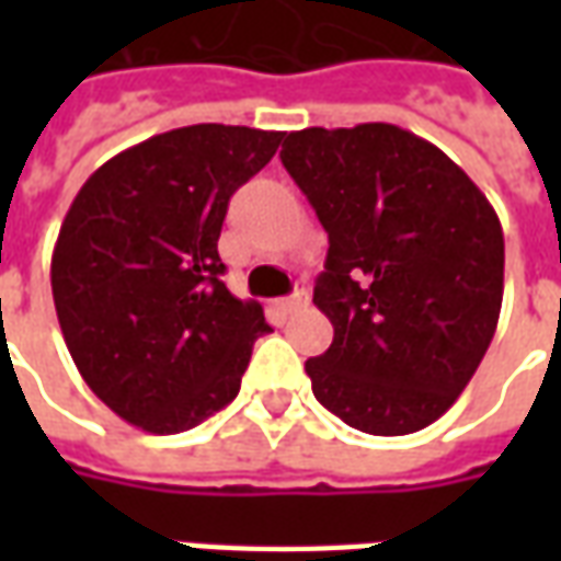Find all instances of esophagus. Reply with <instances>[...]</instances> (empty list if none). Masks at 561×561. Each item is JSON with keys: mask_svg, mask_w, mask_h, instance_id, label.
Listing matches in <instances>:
<instances>
[{"mask_svg": "<svg viewBox=\"0 0 561 561\" xmlns=\"http://www.w3.org/2000/svg\"><path fill=\"white\" fill-rule=\"evenodd\" d=\"M306 304H309V291L300 285L291 297H285V300H282V309H285V312H300V309H306Z\"/></svg>", "mask_w": 561, "mask_h": 561, "instance_id": "1", "label": "esophagus"}]
</instances>
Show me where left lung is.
Here are the masks:
<instances>
[{
	"label": "left lung",
	"instance_id": "obj_1",
	"mask_svg": "<svg viewBox=\"0 0 561 561\" xmlns=\"http://www.w3.org/2000/svg\"><path fill=\"white\" fill-rule=\"evenodd\" d=\"M285 171L328 231L316 306L333 342L306 360L354 430L409 435L457 402L493 342L505 237L469 173L390 123L285 135Z\"/></svg>",
	"mask_w": 561,
	"mask_h": 561
}]
</instances>
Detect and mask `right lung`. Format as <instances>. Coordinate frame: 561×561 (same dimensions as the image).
Here are the masks:
<instances>
[{
  "label": "right lung",
  "instance_id": "right-lung-1",
  "mask_svg": "<svg viewBox=\"0 0 561 561\" xmlns=\"http://www.w3.org/2000/svg\"><path fill=\"white\" fill-rule=\"evenodd\" d=\"M282 131L201 123L107 159L59 228L50 285L83 381L144 433L192 430L240 393L270 333L221 273L228 201L267 164Z\"/></svg>",
  "mask_w": 561,
  "mask_h": 561
}]
</instances>
